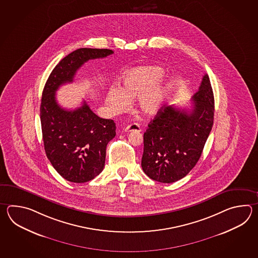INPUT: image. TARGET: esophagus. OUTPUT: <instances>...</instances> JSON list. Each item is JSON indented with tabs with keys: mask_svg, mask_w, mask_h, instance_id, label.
I'll use <instances>...</instances> for the list:
<instances>
[{
	"mask_svg": "<svg viewBox=\"0 0 258 258\" xmlns=\"http://www.w3.org/2000/svg\"><path fill=\"white\" fill-rule=\"evenodd\" d=\"M124 131L125 132H133V131H137L140 132L141 131V128H140V125L138 124V123H131V124H129V125H127L125 128H124Z\"/></svg>",
	"mask_w": 258,
	"mask_h": 258,
	"instance_id": "1",
	"label": "esophagus"
}]
</instances>
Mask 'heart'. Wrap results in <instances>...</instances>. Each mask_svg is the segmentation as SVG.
Masks as SVG:
<instances>
[{"instance_id":"obj_1","label":"heart","mask_w":258,"mask_h":258,"mask_svg":"<svg viewBox=\"0 0 258 258\" xmlns=\"http://www.w3.org/2000/svg\"><path fill=\"white\" fill-rule=\"evenodd\" d=\"M164 75L158 66H140L125 72L121 77V88H109L106 102L114 114L129 110L131 100L137 98V108L145 115L156 114L167 97L168 88L156 83Z\"/></svg>"}]
</instances>
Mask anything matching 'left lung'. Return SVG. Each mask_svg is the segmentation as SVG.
I'll use <instances>...</instances> for the list:
<instances>
[{
	"instance_id": "left-lung-1",
	"label": "left lung",
	"mask_w": 258,
	"mask_h": 258,
	"mask_svg": "<svg viewBox=\"0 0 258 258\" xmlns=\"http://www.w3.org/2000/svg\"><path fill=\"white\" fill-rule=\"evenodd\" d=\"M192 100L190 110L164 105L144 134L141 166L154 181H179L198 163L214 121V95L208 75Z\"/></svg>"
}]
</instances>
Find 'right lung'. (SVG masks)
I'll return each mask as SVG.
<instances>
[{"instance_id":"obj_1","label":"right lung","mask_w":258,"mask_h":258,"mask_svg":"<svg viewBox=\"0 0 258 258\" xmlns=\"http://www.w3.org/2000/svg\"><path fill=\"white\" fill-rule=\"evenodd\" d=\"M112 53L108 49H77L60 60L45 84L40 105L44 148L53 168L67 181L87 182L102 171L107 145L115 137V122L96 115L86 101L75 110L62 109L55 92L73 82L86 61Z\"/></svg>"}]
</instances>
